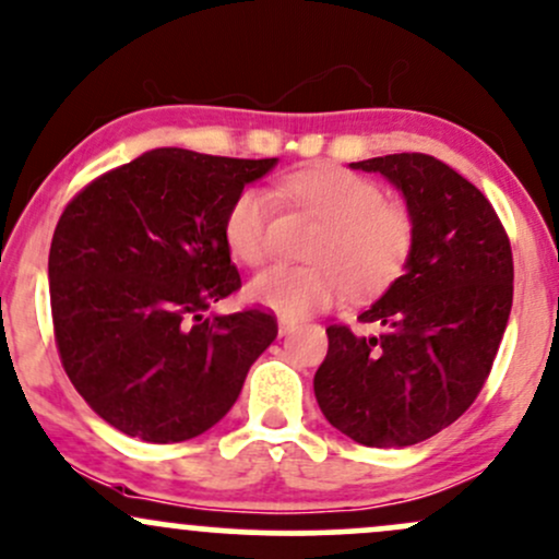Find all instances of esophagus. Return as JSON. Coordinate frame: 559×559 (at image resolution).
Returning <instances> with one entry per match:
<instances>
[{
	"instance_id": "1",
	"label": "esophagus",
	"mask_w": 559,
	"mask_h": 559,
	"mask_svg": "<svg viewBox=\"0 0 559 559\" xmlns=\"http://www.w3.org/2000/svg\"><path fill=\"white\" fill-rule=\"evenodd\" d=\"M294 329H297V323H294V320L281 318V323H278V333H281V336H286V333H292Z\"/></svg>"
}]
</instances>
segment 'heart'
Returning <instances> with one entry per match:
<instances>
[{
    "instance_id": "heart-1",
    "label": "heart",
    "mask_w": 559,
    "mask_h": 559,
    "mask_svg": "<svg viewBox=\"0 0 559 559\" xmlns=\"http://www.w3.org/2000/svg\"><path fill=\"white\" fill-rule=\"evenodd\" d=\"M284 191L323 228L307 258L312 265H273L254 275L249 297L281 318L297 320L342 301L346 294L376 297L400 278L415 247L407 204L383 199L381 186L344 168H312L286 178ZM230 254L260 265L273 252V202L247 186L223 215Z\"/></svg>"
}]
</instances>
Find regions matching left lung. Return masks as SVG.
I'll return each mask as SVG.
<instances>
[{"label": "left lung", "mask_w": 559, "mask_h": 559, "mask_svg": "<svg viewBox=\"0 0 559 559\" xmlns=\"http://www.w3.org/2000/svg\"><path fill=\"white\" fill-rule=\"evenodd\" d=\"M407 199L415 247L404 273L360 312V336L331 323L316 373L325 420L365 447H409L452 426L491 373L512 307V249L491 202L420 152L352 163Z\"/></svg>", "instance_id": "1"}]
</instances>
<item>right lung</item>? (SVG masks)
Here are the masks:
<instances>
[{"mask_svg": "<svg viewBox=\"0 0 559 559\" xmlns=\"http://www.w3.org/2000/svg\"><path fill=\"white\" fill-rule=\"evenodd\" d=\"M267 159L152 150L68 202L49 249L55 344L102 420L155 444L213 428L278 336L271 310L204 316L241 288L223 215Z\"/></svg>", "mask_w": 559, "mask_h": 559, "instance_id": "right-lung-1", "label": "right lung"}]
</instances>
